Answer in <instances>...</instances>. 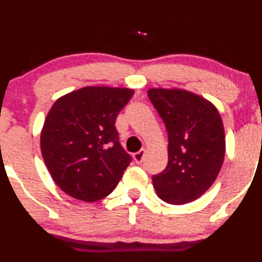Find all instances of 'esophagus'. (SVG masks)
<instances>
[{"mask_svg":"<svg viewBox=\"0 0 262 262\" xmlns=\"http://www.w3.org/2000/svg\"><path fill=\"white\" fill-rule=\"evenodd\" d=\"M144 155H146V150L141 149V150H139V152L134 153V155H133V160L136 161V163H142V162H143Z\"/></svg>","mask_w":262,"mask_h":262,"instance_id":"34e87169","label":"esophagus"}]
</instances>
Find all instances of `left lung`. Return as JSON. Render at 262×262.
Segmentation results:
<instances>
[{
    "label": "left lung",
    "instance_id": "8db88e82",
    "mask_svg": "<svg viewBox=\"0 0 262 262\" xmlns=\"http://www.w3.org/2000/svg\"><path fill=\"white\" fill-rule=\"evenodd\" d=\"M148 97L168 133V163L152 178L158 198L173 205L191 203L215 181L226 155L218 109L184 89H149Z\"/></svg>",
    "mask_w": 262,
    "mask_h": 262
}]
</instances>
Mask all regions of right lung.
<instances>
[{
  "label": "right lung",
  "mask_w": 262,
  "mask_h": 262,
  "mask_svg": "<svg viewBox=\"0 0 262 262\" xmlns=\"http://www.w3.org/2000/svg\"><path fill=\"white\" fill-rule=\"evenodd\" d=\"M134 90L86 86L60 96L40 133V149L60 190L82 202L106 198L132 158L119 143L115 120Z\"/></svg>",
  "instance_id": "add662e5"
}]
</instances>
